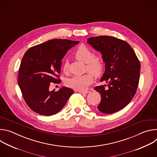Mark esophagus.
I'll use <instances>...</instances> for the list:
<instances>
[{"mask_svg": "<svg viewBox=\"0 0 157 157\" xmlns=\"http://www.w3.org/2000/svg\"><path fill=\"white\" fill-rule=\"evenodd\" d=\"M78 92L81 94H87L89 93V91H78Z\"/></svg>", "mask_w": 157, "mask_h": 157, "instance_id": "1", "label": "esophagus"}]
</instances>
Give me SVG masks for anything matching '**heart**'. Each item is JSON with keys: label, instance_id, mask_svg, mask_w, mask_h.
<instances>
[{"label": "heart", "instance_id": "heart-1", "mask_svg": "<svg viewBox=\"0 0 157 157\" xmlns=\"http://www.w3.org/2000/svg\"><path fill=\"white\" fill-rule=\"evenodd\" d=\"M76 58L86 63L87 70L94 76H99L103 70L104 63L102 58L101 56H94L93 51L84 44L80 45L75 52ZM68 70V63L65 61L63 64V70L64 73H67ZM93 81V76L89 74H86L80 76H74L66 81L67 86L77 91H84L87 87L92 83Z\"/></svg>", "mask_w": 157, "mask_h": 157}]
</instances>
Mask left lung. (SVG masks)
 Segmentation results:
<instances>
[{"mask_svg":"<svg viewBox=\"0 0 157 157\" xmlns=\"http://www.w3.org/2000/svg\"><path fill=\"white\" fill-rule=\"evenodd\" d=\"M87 43L102 54L105 63L101 82L105 81L108 89L102 85L94 87L101 96L98 109L104 114L116 113L135 96L139 82L140 61L130 44L121 39L99 36L88 38Z\"/></svg>","mask_w":157,"mask_h":157,"instance_id":"8db88e82","label":"left lung"}]
</instances>
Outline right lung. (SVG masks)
Here are the masks:
<instances>
[{"label": "right lung", "instance_id": "right-lung-1", "mask_svg": "<svg viewBox=\"0 0 157 157\" xmlns=\"http://www.w3.org/2000/svg\"><path fill=\"white\" fill-rule=\"evenodd\" d=\"M78 41L53 39L29 48L20 63L18 84L29 107L36 113L49 116L59 112L74 93L63 86L50 90V82L60 83L61 60Z\"/></svg>", "mask_w": 157, "mask_h": 157}]
</instances>
